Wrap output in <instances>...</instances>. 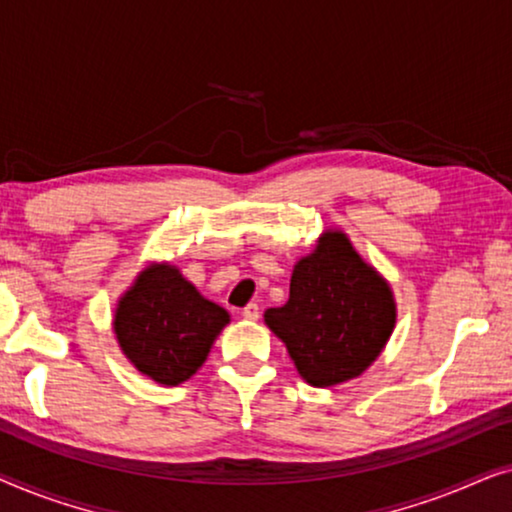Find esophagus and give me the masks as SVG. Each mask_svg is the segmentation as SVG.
I'll return each mask as SVG.
<instances>
[{
	"instance_id": "34e87169",
	"label": "esophagus",
	"mask_w": 512,
	"mask_h": 512,
	"mask_svg": "<svg viewBox=\"0 0 512 512\" xmlns=\"http://www.w3.org/2000/svg\"><path fill=\"white\" fill-rule=\"evenodd\" d=\"M242 317L249 319V321H256L258 317H261V310H258L256 303H249V305L242 310Z\"/></svg>"
}]
</instances>
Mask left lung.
Returning <instances> with one entry per match:
<instances>
[{
    "mask_svg": "<svg viewBox=\"0 0 512 512\" xmlns=\"http://www.w3.org/2000/svg\"><path fill=\"white\" fill-rule=\"evenodd\" d=\"M396 307L387 282L342 233H328L300 258L289 300L265 312V324L289 349L312 387L361 375L387 345Z\"/></svg>",
    "mask_w": 512,
    "mask_h": 512,
    "instance_id": "left-lung-1",
    "label": "left lung"
}]
</instances>
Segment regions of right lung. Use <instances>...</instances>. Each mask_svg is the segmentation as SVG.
I'll return each mask as SVG.
<instances>
[{"instance_id": "right-lung-1", "label": "right lung", "mask_w": 512, "mask_h": 512, "mask_svg": "<svg viewBox=\"0 0 512 512\" xmlns=\"http://www.w3.org/2000/svg\"><path fill=\"white\" fill-rule=\"evenodd\" d=\"M228 312L202 298L172 265H151L118 303L114 331L139 373L179 384L205 363Z\"/></svg>"}]
</instances>
